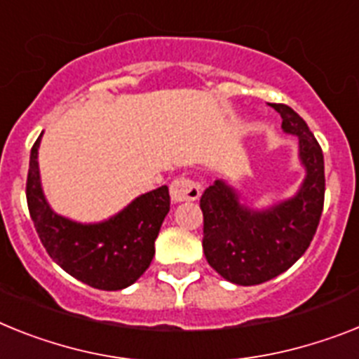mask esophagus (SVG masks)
I'll list each match as a JSON object with an SVG mask.
<instances>
[{
	"label": "esophagus",
	"mask_w": 359,
	"mask_h": 359,
	"mask_svg": "<svg viewBox=\"0 0 359 359\" xmlns=\"http://www.w3.org/2000/svg\"><path fill=\"white\" fill-rule=\"evenodd\" d=\"M170 195L173 203H189L201 197V188L188 177H179L171 182Z\"/></svg>",
	"instance_id": "34e87169"
}]
</instances>
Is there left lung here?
<instances>
[{
    "label": "left lung",
    "instance_id": "obj_1",
    "mask_svg": "<svg viewBox=\"0 0 359 359\" xmlns=\"http://www.w3.org/2000/svg\"><path fill=\"white\" fill-rule=\"evenodd\" d=\"M281 114L285 133L299 140L305 179L296 195L268 208H248L224 180L204 189L203 250L206 261L226 281L252 287L287 272L310 246L318 230L325 198L323 151L296 111L272 104Z\"/></svg>",
    "mask_w": 359,
    "mask_h": 359
}]
</instances>
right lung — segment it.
<instances>
[{"instance_id": "1", "label": "right lung", "mask_w": 359, "mask_h": 359, "mask_svg": "<svg viewBox=\"0 0 359 359\" xmlns=\"http://www.w3.org/2000/svg\"><path fill=\"white\" fill-rule=\"evenodd\" d=\"M34 142L27 177V204L41 245L56 264L98 290H122L151 264L155 239L170 212L168 186L147 191L102 222H76L54 212L41 189Z\"/></svg>"}]
</instances>
